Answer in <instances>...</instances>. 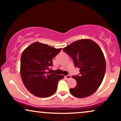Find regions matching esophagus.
I'll use <instances>...</instances> for the list:
<instances>
[{"label":"esophagus","instance_id":"esophagus-1","mask_svg":"<svg viewBox=\"0 0 121 121\" xmlns=\"http://www.w3.org/2000/svg\"><path fill=\"white\" fill-rule=\"evenodd\" d=\"M64 78L66 79V80H69L71 78V76L70 75H67V76H65Z\"/></svg>","mask_w":121,"mask_h":121}]
</instances>
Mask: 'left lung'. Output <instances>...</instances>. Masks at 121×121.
I'll return each mask as SVG.
<instances>
[{
  "label": "left lung",
  "mask_w": 121,
  "mask_h": 121,
  "mask_svg": "<svg viewBox=\"0 0 121 121\" xmlns=\"http://www.w3.org/2000/svg\"><path fill=\"white\" fill-rule=\"evenodd\" d=\"M73 59L80 73L73 76L77 85L70 89L73 96L84 98L93 94L99 87L106 71V61L100 47L89 39L77 40L63 49Z\"/></svg>",
  "instance_id": "obj_1"
}]
</instances>
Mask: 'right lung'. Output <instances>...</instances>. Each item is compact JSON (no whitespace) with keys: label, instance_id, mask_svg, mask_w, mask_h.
I'll use <instances>...</instances> for the list:
<instances>
[{"label":"right lung","instance_id":"right-lung-1","mask_svg":"<svg viewBox=\"0 0 121 121\" xmlns=\"http://www.w3.org/2000/svg\"><path fill=\"white\" fill-rule=\"evenodd\" d=\"M47 44L35 42L22 53L20 60V74L24 86L30 93L44 98L56 92L58 82L62 75L51 73L52 59L60 52Z\"/></svg>","mask_w":121,"mask_h":121}]
</instances>
